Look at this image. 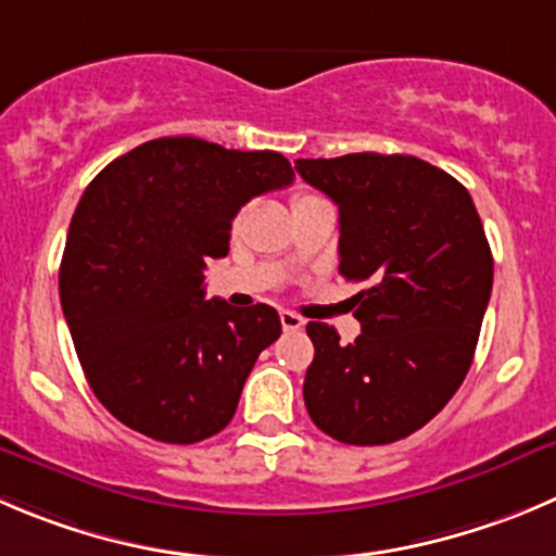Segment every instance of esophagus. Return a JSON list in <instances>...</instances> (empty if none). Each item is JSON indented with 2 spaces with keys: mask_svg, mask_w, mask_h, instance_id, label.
<instances>
[{
  "mask_svg": "<svg viewBox=\"0 0 556 556\" xmlns=\"http://www.w3.org/2000/svg\"><path fill=\"white\" fill-rule=\"evenodd\" d=\"M303 325H305V321L300 319L298 314H292V311H281L283 332H298V330H303Z\"/></svg>",
  "mask_w": 556,
  "mask_h": 556,
  "instance_id": "34e87169",
  "label": "esophagus"
}]
</instances>
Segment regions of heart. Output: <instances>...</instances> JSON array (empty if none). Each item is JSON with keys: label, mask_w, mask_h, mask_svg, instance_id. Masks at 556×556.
Here are the masks:
<instances>
[{"label": "heart", "mask_w": 556, "mask_h": 556, "mask_svg": "<svg viewBox=\"0 0 556 556\" xmlns=\"http://www.w3.org/2000/svg\"><path fill=\"white\" fill-rule=\"evenodd\" d=\"M311 199H319V195H314V193H298V195H294V204L311 202Z\"/></svg>", "instance_id": "1"}]
</instances>
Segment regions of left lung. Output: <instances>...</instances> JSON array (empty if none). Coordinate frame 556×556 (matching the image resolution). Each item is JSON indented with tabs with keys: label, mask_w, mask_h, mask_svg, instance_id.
<instances>
[{
	"label": "left lung",
	"mask_w": 556,
	"mask_h": 556,
	"mask_svg": "<svg viewBox=\"0 0 556 556\" xmlns=\"http://www.w3.org/2000/svg\"><path fill=\"white\" fill-rule=\"evenodd\" d=\"M338 204V273L363 281L341 343L308 321L314 363L305 406L343 445H388L426 426L472 366L494 283V258L472 195L458 179L412 155L354 152L294 163Z\"/></svg>",
	"instance_id": "left-lung-1"
}]
</instances>
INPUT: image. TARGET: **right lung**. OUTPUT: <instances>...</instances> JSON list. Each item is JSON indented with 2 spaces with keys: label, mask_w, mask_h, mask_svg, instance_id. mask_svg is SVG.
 Returning <instances> with one entry per match:
<instances>
[{
  "label": "right lung",
  "mask_w": 556,
  "mask_h": 556,
  "mask_svg": "<svg viewBox=\"0 0 556 556\" xmlns=\"http://www.w3.org/2000/svg\"><path fill=\"white\" fill-rule=\"evenodd\" d=\"M292 179L281 152L166 136L89 182L67 229L60 298L84 377L116 420L168 445L229 426L281 319L264 303L207 300L204 269L229 253L242 204Z\"/></svg>",
  "instance_id": "obj_1"
}]
</instances>
